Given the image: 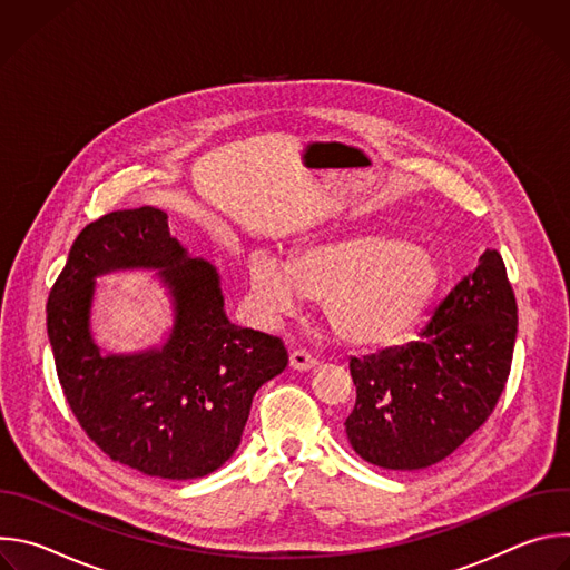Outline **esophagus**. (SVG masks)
<instances>
[{
	"label": "esophagus",
	"mask_w": 570,
	"mask_h": 570,
	"mask_svg": "<svg viewBox=\"0 0 570 570\" xmlns=\"http://www.w3.org/2000/svg\"><path fill=\"white\" fill-rule=\"evenodd\" d=\"M288 365L293 370H297V372H311L315 367V358L308 352H304V350H295L288 356Z\"/></svg>",
	"instance_id": "1"
}]
</instances>
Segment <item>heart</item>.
<instances>
[{"instance_id": "heart-1", "label": "heart", "mask_w": 570, "mask_h": 570, "mask_svg": "<svg viewBox=\"0 0 570 570\" xmlns=\"http://www.w3.org/2000/svg\"><path fill=\"white\" fill-rule=\"evenodd\" d=\"M435 250L392 232L324 236L248 257V286L271 317L295 313L304 297L322 302L332 332L352 347H385L409 336L444 286Z\"/></svg>"}]
</instances>
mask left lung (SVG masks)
<instances>
[{
    "label": "left lung",
    "mask_w": 570,
    "mask_h": 570,
    "mask_svg": "<svg viewBox=\"0 0 570 570\" xmlns=\"http://www.w3.org/2000/svg\"><path fill=\"white\" fill-rule=\"evenodd\" d=\"M517 324L505 264L484 250L420 341L352 358L356 405L345 422L352 449L394 471L451 455L492 415L510 376Z\"/></svg>",
    "instance_id": "8db88e82"
}]
</instances>
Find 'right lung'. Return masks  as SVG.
<instances>
[{
    "label": "right lung",
    "mask_w": 570,
    "mask_h": 570,
    "mask_svg": "<svg viewBox=\"0 0 570 570\" xmlns=\"http://www.w3.org/2000/svg\"><path fill=\"white\" fill-rule=\"evenodd\" d=\"M153 269L170 302L159 344L112 353L96 343V282ZM47 336L71 413L112 460L146 475L191 480L240 444L257 390L284 372L279 338L225 313L218 271L191 257L155 207L106 214L83 227L47 302Z\"/></svg>",
    "instance_id": "1"
}]
</instances>
